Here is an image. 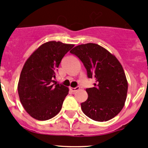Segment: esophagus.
I'll return each instance as SVG.
<instances>
[{"instance_id": "1", "label": "esophagus", "mask_w": 148, "mask_h": 148, "mask_svg": "<svg viewBox=\"0 0 148 148\" xmlns=\"http://www.w3.org/2000/svg\"><path fill=\"white\" fill-rule=\"evenodd\" d=\"M79 89V86H77V87H75V88H72V87L70 88V90L73 92H76L77 91H78Z\"/></svg>"}]
</instances>
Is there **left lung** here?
<instances>
[{"label": "left lung", "instance_id": "obj_1", "mask_svg": "<svg viewBox=\"0 0 148 148\" xmlns=\"http://www.w3.org/2000/svg\"><path fill=\"white\" fill-rule=\"evenodd\" d=\"M70 53L82 61L88 78L95 79L93 87L86 89L88 98L81 104L83 112L97 122L112 119L123 108L128 88L118 59L102 46L92 43L75 46Z\"/></svg>", "mask_w": 148, "mask_h": 148}]
</instances>
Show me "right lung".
Returning <instances> with one entry per match:
<instances>
[{
    "label": "right lung",
    "mask_w": 148,
    "mask_h": 148,
    "mask_svg": "<svg viewBox=\"0 0 148 148\" xmlns=\"http://www.w3.org/2000/svg\"><path fill=\"white\" fill-rule=\"evenodd\" d=\"M74 44L49 41L40 46L24 64L18 84L23 108L38 120H47L60 112L69 88L53 84L62 58Z\"/></svg>",
    "instance_id": "add662e5"
}]
</instances>
